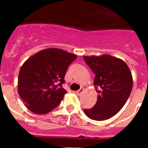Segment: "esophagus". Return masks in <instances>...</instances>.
<instances>
[{
	"mask_svg": "<svg viewBox=\"0 0 148 148\" xmlns=\"http://www.w3.org/2000/svg\"><path fill=\"white\" fill-rule=\"evenodd\" d=\"M84 92V88H83V87H81V88L79 89L78 91H76V95H82V92Z\"/></svg>",
	"mask_w": 148,
	"mask_h": 148,
	"instance_id": "1",
	"label": "esophagus"
}]
</instances>
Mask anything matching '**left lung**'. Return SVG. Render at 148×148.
<instances>
[{"label": "left lung", "instance_id": "left-lung-1", "mask_svg": "<svg viewBox=\"0 0 148 148\" xmlns=\"http://www.w3.org/2000/svg\"><path fill=\"white\" fill-rule=\"evenodd\" d=\"M84 59L95 75L94 85L98 92L95 105L84 112L92 120L108 119L119 112L130 96L131 72L125 61L110 55L84 56Z\"/></svg>", "mask_w": 148, "mask_h": 148}]
</instances>
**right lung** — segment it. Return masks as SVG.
I'll return each mask as SVG.
<instances>
[{"instance_id":"add662e5","label":"right lung","mask_w":148,"mask_h":148,"mask_svg":"<svg viewBox=\"0 0 148 148\" xmlns=\"http://www.w3.org/2000/svg\"><path fill=\"white\" fill-rule=\"evenodd\" d=\"M76 58L63 49L49 48L23 63L18 75V92L31 112L46 114L61 103L67 92L62 87L66 70Z\"/></svg>"}]
</instances>
